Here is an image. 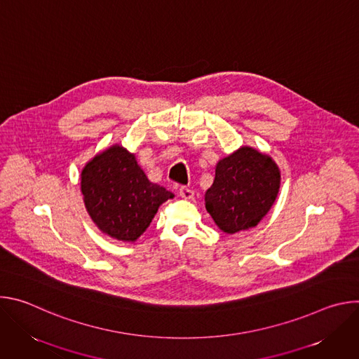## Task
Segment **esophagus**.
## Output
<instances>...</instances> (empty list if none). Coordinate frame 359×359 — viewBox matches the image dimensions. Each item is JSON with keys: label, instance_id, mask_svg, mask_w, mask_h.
<instances>
[{"label": "esophagus", "instance_id": "obj_1", "mask_svg": "<svg viewBox=\"0 0 359 359\" xmlns=\"http://www.w3.org/2000/svg\"><path fill=\"white\" fill-rule=\"evenodd\" d=\"M179 194H180L182 198H186V200H191L194 197V191L191 189H187V187H180Z\"/></svg>", "mask_w": 359, "mask_h": 359}]
</instances>
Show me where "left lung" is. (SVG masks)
<instances>
[{
	"label": "left lung",
	"mask_w": 359,
	"mask_h": 359,
	"mask_svg": "<svg viewBox=\"0 0 359 359\" xmlns=\"http://www.w3.org/2000/svg\"><path fill=\"white\" fill-rule=\"evenodd\" d=\"M280 183V169L269 155L241 146L217 162L204 204L217 227L234 234L263 220L277 198Z\"/></svg>",
	"instance_id": "8db88e82"
}]
</instances>
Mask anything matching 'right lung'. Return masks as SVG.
I'll list each match as a JSON object with an SVG mask.
<instances>
[{
	"label": "right lung",
	"mask_w": 359,
	"mask_h": 359,
	"mask_svg": "<svg viewBox=\"0 0 359 359\" xmlns=\"http://www.w3.org/2000/svg\"><path fill=\"white\" fill-rule=\"evenodd\" d=\"M81 193L88 215L109 237L135 243L149 227L161 204L175 194L151 183L135 153L121 144L102 150L81 172Z\"/></svg>",
	"instance_id": "obj_1"
}]
</instances>
